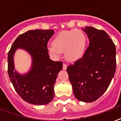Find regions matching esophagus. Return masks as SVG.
<instances>
[{"mask_svg":"<svg viewBox=\"0 0 121 121\" xmlns=\"http://www.w3.org/2000/svg\"><path fill=\"white\" fill-rule=\"evenodd\" d=\"M67 68V65L66 63H63V70H66Z\"/></svg>","mask_w":121,"mask_h":121,"instance_id":"34e87169","label":"esophagus"}]
</instances>
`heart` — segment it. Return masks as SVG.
<instances>
[{
	"instance_id": "heart-1",
	"label": "heart",
	"mask_w": 121,
	"mask_h": 121,
	"mask_svg": "<svg viewBox=\"0 0 121 121\" xmlns=\"http://www.w3.org/2000/svg\"><path fill=\"white\" fill-rule=\"evenodd\" d=\"M87 45L85 34L79 29L65 30L54 37L52 44L48 47L49 52L56 57L62 52L67 60L74 61L82 56Z\"/></svg>"
}]
</instances>
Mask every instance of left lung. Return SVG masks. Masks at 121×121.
Masks as SVG:
<instances>
[{
    "instance_id": "1",
    "label": "left lung",
    "mask_w": 121,
    "mask_h": 121,
    "mask_svg": "<svg viewBox=\"0 0 121 121\" xmlns=\"http://www.w3.org/2000/svg\"><path fill=\"white\" fill-rule=\"evenodd\" d=\"M89 39L82 57L68 66L67 71L74 96L79 101L93 102L106 91L116 69V49L104 30L83 29Z\"/></svg>"
}]
</instances>
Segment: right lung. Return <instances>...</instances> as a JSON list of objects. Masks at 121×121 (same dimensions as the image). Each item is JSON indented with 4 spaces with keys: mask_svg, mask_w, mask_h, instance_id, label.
Returning a JSON list of instances; mask_svg holds the SVG:
<instances>
[{
    "mask_svg": "<svg viewBox=\"0 0 121 121\" xmlns=\"http://www.w3.org/2000/svg\"><path fill=\"white\" fill-rule=\"evenodd\" d=\"M52 30H32L21 34L11 46L7 55V71L16 92L22 99L36 105L48 104L54 95V86L62 61L49 58L47 44L54 34ZM17 48L27 50L32 57V67L26 75L14 71L13 56Z\"/></svg>",
    "mask_w": 121,
    "mask_h": 121,
    "instance_id": "obj_1",
    "label": "right lung"
}]
</instances>
